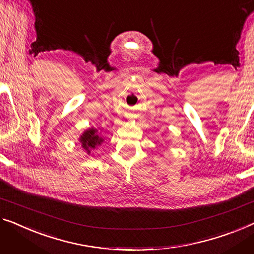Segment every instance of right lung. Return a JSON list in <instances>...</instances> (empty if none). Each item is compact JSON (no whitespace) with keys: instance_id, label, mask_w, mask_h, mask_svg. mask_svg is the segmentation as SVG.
Returning <instances> with one entry per match:
<instances>
[{"instance_id":"add662e5","label":"right lung","mask_w":254,"mask_h":254,"mask_svg":"<svg viewBox=\"0 0 254 254\" xmlns=\"http://www.w3.org/2000/svg\"><path fill=\"white\" fill-rule=\"evenodd\" d=\"M81 142L83 145V148L88 151V153H90V149L96 148L97 145H100L103 142V139L97 134V130L91 128V130L85 131L83 133L81 137Z\"/></svg>"}]
</instances>
